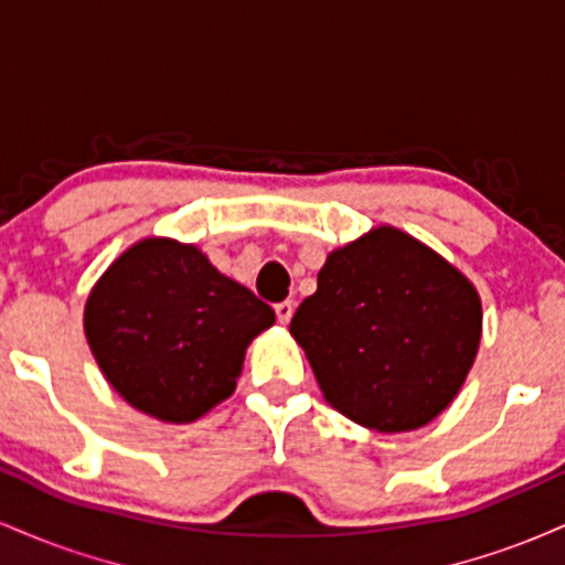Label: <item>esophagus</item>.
<instances>
[{"label": "esophagus", "mask_w": 565, "mask_h": 565, "mask_svg": "<svg viewBox=\"0 0 565 565\" xmlns=\"http://www.w3.org/2000/svg\"><path fill=\"white\" fill-rule=\"evenodd\" d=\"M291 316H295V302L291 300H284V302H278L276 305V319L284 323V327H287V323L291 321Z\"/></svg>", "instance_id": "1"}]
</instances>
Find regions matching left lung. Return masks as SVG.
<instances>
[{"label": "left lung", "mask_w": 565, "mask_h": 565, "mask_svg": "<svg viewBox=\"0 0 565 565\" xmlns=\"http://www.w3.org/2000/svg\"><path fill=\"white\" fill-rule=\"evenodd\" d=\"M289 332L329 406L377 433H408L462 391L483 332L478 289L436 249L377 225L329 252Z\"/></svg>", "instance_id": "left-lung-1"}]
</instances>
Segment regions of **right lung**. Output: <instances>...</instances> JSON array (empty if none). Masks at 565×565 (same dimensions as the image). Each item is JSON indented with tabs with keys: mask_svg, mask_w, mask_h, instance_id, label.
I'll use <instances>...</instances> for the list:
<instances>
[{
	"mask_svg": "<svg viewBox=\"0 0 565 565\" xmlns=\"http://www.w3.org/2000/svg\"><path fill=\"white\" fill-rule=\"evenodd\" d=\"M270 305L223 276L196 244L140 238L84 302V337L103 377L159 423H196L236 391Z\"/></svg>",
	"mask_w": 565,
	"mask_h": 565,
	"instance_id": "right-lung-1",
	"label": "right lung"
}]
</instances>
